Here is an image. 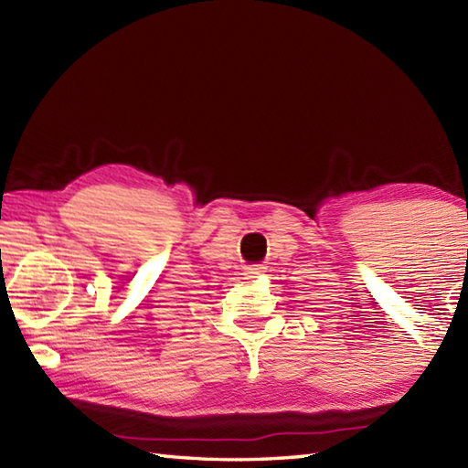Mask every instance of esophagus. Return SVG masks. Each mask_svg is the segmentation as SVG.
Masks as SVG:
<instances>
[{
  "label": "esophagus",
  "mask_w": 468,
  "mask_h": 468,
  "mask_svg": "<svg viewBox=\"0 0 468 468\" xmlns=\"http://www.w3.org/2000/svg\"><path fill=\"white\" fill-rule=\"evenodd\" d=\"M263 270H265V267H261V265H251V267H247V277H250V280H255V277L263 275Z\"/></svg>",
  "instance_id": "esophagus-1"
}]
</instances>
